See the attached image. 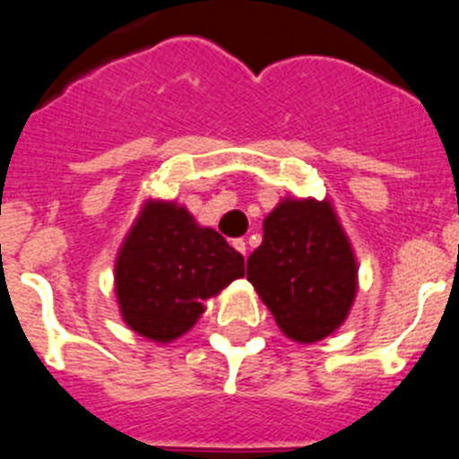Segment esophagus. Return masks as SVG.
<instances>
[{
  "mask_svg": "<svg viewBox=\"0 0 459 459\" xmlns=\"http://www.w3.org/2000/svg\"><path fill=\"white\" fill-rule=\"evenodd\" d=\"M233 247H235V249H238V252L242 254V256H245V254H247V242L242 240V238H238V240H233Z\"/></svg>",
  "mask_w": 459,
  "mask_h": 459,
  "instance_id": "obj_1",
  "label": "esophagus"
}]
</instances>
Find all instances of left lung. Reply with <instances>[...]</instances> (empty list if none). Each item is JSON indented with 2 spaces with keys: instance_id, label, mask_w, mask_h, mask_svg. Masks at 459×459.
I'll return each mask as SVG.
<instances>
[{
  "instance_id": "obj_1",
  "label": "left lung",
  "mask_w": 459,
  "mask_h": 459,
  "mask_svg": "<svg viewBox=\"0 0 459 459\" xmlns=\"http://www.w3.org/2000/svg\"><path fill=\"white\" fill-rule=\"evenodd\" d=\"M356 258L328 201H281L247 258V279L281 333L312 344L344 324L358 289Z\"/></svg>"
}]
</instances>
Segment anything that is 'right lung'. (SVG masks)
I'll return each instance as SVG.
<instances>
[{
  "label": "right lung",
  "instance_id": "add662e5",
  "mask_svg": "<svg viewBox=\"0 0 459 459\" xmlns=\"http://www.w3.org/2000/svg\"><path fill=\"white\" fill-rule=\"evenodd\" d=\"M245 274V258L185 207L147 203L115 263V290L126 325L154 342L185 334L203 302Z\"/></svg>",
  "mask_w": 459,
  "mask_h": 459
}]
</instances>
